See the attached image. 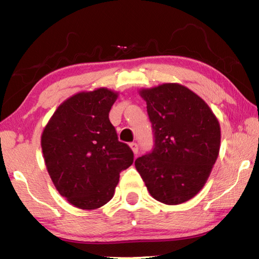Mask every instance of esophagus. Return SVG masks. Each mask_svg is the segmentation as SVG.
Here are the masks:
<instances>
[{"mask_svg":"<svg viewBox=\"0 0 259 259\" xmlns=\"http://www.w3.org/2000/svg\"><path fill=\"white\" fill-rule=\"evenodd\" d=\"M129 146H130L131 150H133L134 154L137 155L138 154V145H137V143H130Z\"/></svg>","mask_w":259,"mask_h":259,"instance_id":"esophagus-1","label":"esophagus"}]
</instances>
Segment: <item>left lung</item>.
I'll list each match as a JSON object with an SVG mask.
<instances>
[{
    "label": "left lung",
    "instance_id": "left-lung-1",
    "mask_svg": "<svg viewBox=\"0 0 259 259\" xmlns=\"http://www.w3.org/2000/svg\"><path fill=\"white\" fill-rule=\"evenodd\" d=\"M155 144L135 161L147 191L169 205L191 200L202 190L221 148V125L200 96L179 83L143 88Z\"/></svg>",
    "mask_w": 259,
    "mask_h": 259
}]
</instances>
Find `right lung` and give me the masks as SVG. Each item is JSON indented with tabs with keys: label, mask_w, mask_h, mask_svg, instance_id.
<instances>
[{
	"label": "right lung",
	"mask_w": 259,
	"mask_h": 259,
	"mask_svg": "<svg viewBox=\"0 0 259 259\" xmlns=\"http://www.w3.org/2000/svg\"><path fill=\"white\" fill-rule=\"evenodd\" d=\"M119 93L81 91L61 103L43 129L41 147L56 190L74 207L94 210L113 198L134 153L119 142L108 113Z\"/></svg>",
	"instance_id": "1"
}]
</instances>
